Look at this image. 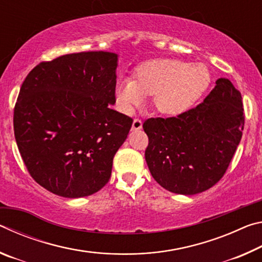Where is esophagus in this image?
<instances>
[{
  "label": "esophagus",
  "instance_id": "obj_1",
  "mask_svg": "<svg viewBox=\"0 0 262 262\" xmlns=\"http://www.w3.org/2000/svg\"><path fill=\"white\" fill-rule=\"evenodd\" d=\"M141 128H142V121L139 120V119H135V120L133 121L132 130H140Z\"/></svg>",
  "mask_w": 262,
  "mask_h": 262
}]
</instances>
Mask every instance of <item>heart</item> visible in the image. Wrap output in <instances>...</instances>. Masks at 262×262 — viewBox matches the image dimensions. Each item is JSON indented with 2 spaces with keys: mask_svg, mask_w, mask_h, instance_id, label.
<instances>
[{
  "mask_svg": "<svg viewBox=\"0 0 262 262\" xmlns=\"http://www.w3.org/2000/svg\"><path fill=\"white\" fill-rule=\"evenodd\" d=\"M211 75L205 64L162 59L137 69L135 81L121 78L115 84V101L122 113L130 115L152 97L155 110L166 117H179L193 107L209 86Z\"/></svg>",
  "mask_w": 262,
  "mask_h": 262,
  "instance_id": "1",
  "label": "heart"
}]
</instances>
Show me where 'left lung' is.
Returning a JSON list of instances; mask_svg holds the SVG:
<instances>
[{"mask_svg": "<svg viewBox=\"0 0 262 262\" xmlns=\"http://www.w3.org/2000/svg\"><path fill=\"white\" fill-rule=\"evenodd\" d=\"M242 95L221 77L203 103L176 118L148 119L145 150L150 173L176 194L194 195L214 186L227 171L244 129Z\"/></svg>", "mask_w": 262, "mask_h": 262, "instance_id": "obj_1", "label": "left lung"}]
</instances>
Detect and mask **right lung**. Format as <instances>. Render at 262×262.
I'll return each mask as SVG.
<instances>
[{
	"mask_svg": "<svg viewBox=\"0 0 262 262\" xmlns=\"http://www.w3.org/2000/svg\"><path fill=\"white\" fill-rule=\"evenodd\" d=\"M118 59L101 51L66 54L39 63L21 84L17 147L32 178L53 194L83 198L108 183L133 123L111 108Z\"/></svg>",
	"mask_w": 262,
	"mask_h": 262,
	"instance_id": "add662e5",
	"label": "right lung"
}]
</instances>
